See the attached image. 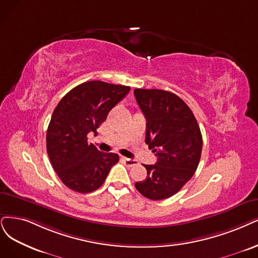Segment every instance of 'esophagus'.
Returning <instances> with one entry per match:
<instances>
[{
    "label": "esophagus",
    "instance_id": "obj_1",
    "mask_svg": "<svg viewBox=\"0 0 258 258\" xmlns=\"http://www.w3.org/2000/svg\"><path fill=\"white\" fill-rule=\"evenodd\" d=\"M124 164H125L127 167H133L137 165V160L132 159V158H127V157H122Z\"/></svg>",
    "mask_w": 258,
    "mask_h": 258
}]
</instances>
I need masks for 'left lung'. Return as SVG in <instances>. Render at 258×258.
Wrapping results in <instances>:
<instances>
[{"label": "left lung", "instance_id": "8db88e82", "mask_svg": "<svg viewBox=\"0 0 258 258\" xmlns=\"http://www.w3.org/2000/svg\"><path fill=\"white\" fill-rule=\"evenodd\" d=\"M134 94L147 120L146 144L157 156L155 165H145L147 178L135 187L150 200H164L195 174L202 134L191 109L176 94L159 89H135Z\"/></svg>", "mask_w": 258, "mask_h": 258}]
</instances>
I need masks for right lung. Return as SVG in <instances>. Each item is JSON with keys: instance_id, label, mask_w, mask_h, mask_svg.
Here are the masks:
<instances>
[{"instance_id": "obj_1", "label": "right lung", "mask_w": 258, "mask_h": 258, "mask_svg": "<svg viewBox=\"0 0 258 258\" xmlns=\"http://www.w3.org/2000/svg\"><path fill=\"white\" fill-rule=\"evenodd\" d=\"M130 90L128 86L90 81L76 86L57 104L46 132V151L55 172L73 191L97 190L119 161L118 154L89 145L87 135L97 134L108 112Z\"/></svg>"}]
</instances>
